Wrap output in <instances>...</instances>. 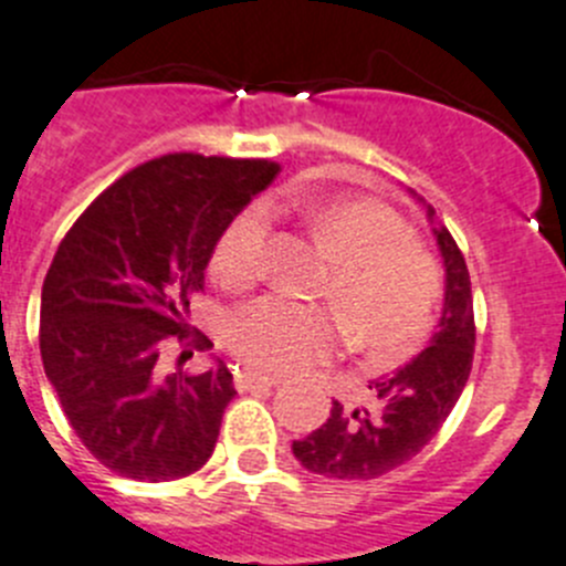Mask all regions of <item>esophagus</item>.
I'll return each instance as SVG.
<instances>
[{"mask_svg": "<svg viewBox=\"0 0 566 566\" xmlns=\"http://www.w3.org/2000/svg\"><path fill=\"white\" fill-rule=\"evenodd\" d=\"M237 390H256V388H273V385H279L282 379L279 377H268V374H259V371H251V368H245V371L237 374Z\"/></svg>", "mask_w": 566, "mask_h": 566, "instance_id": "obj_1", "label": "esophagus"}]
</instances>
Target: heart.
<instances>
[{
    "label": "heart",
    "instance_id": "b5f03b06",
    "mask_svg": "<svg viewBox=\"0 0 566 566\" xmlns=\"http://www.w3.org/2000/svg\"><path fill=\"white\" fill-rule=\"evenodd\" d=\"M310 229L340 256L326 295L368 346L394 355L427 335L441 304V271L399 214L374 200H326L310 209ZM271 253L273 214L253 203L223 231L211 268L220 282L245 290L268 276ZM226 337L242 363L284 374L335 355L343 326L335 310L265 295L231 315Z\"/></svg>",
    "mask_w": 566,
    "mask_h": 566
}]
</instances>
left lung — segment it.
Returning a JSON list of instances; mask_svg holds the SVG:
<instances>
[{
  "mask_svg": "<svg viewBox=\"0 0 566 566\" xmlns=\"http://www.w3.org/2000/svg\"><path fill=\"white\" fill-rule=\"evenodd\" d=\"M436 237L447 268L438 332L408 366L368 385L366 405L335 399L329 419L307 438L293 441V455L310 472L371 480L402 467L436 438L461 399L474 357L472 282L450 231L436 229Z\"/></svg>",
  "mask_w": 566,
  "mask_h": 566,
  "instance_id": "left-lung-1",
  "label": "left lung"
}]
</instances>
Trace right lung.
Listing matches in <instances>:
<instances>
[{"label": "right lung", "mask_w": 566, "mask_h": 566, "mask_svg": "<svg viewBox=\"0 0 566 566\" xmlns=\"http://www.w3.org/2000/svg\"><path fill=\"white\" fill-rule=\"evenodd\" d=\"M268 158L167 153L116 178L57 245L41 290V360L69 424L111 472L178 480L214 452L231 371L187 324L231 220L279 176ZM176 347L177 371L163 357Z\"/></svg>", "instance_id": "add662e5"}]
</instances>
